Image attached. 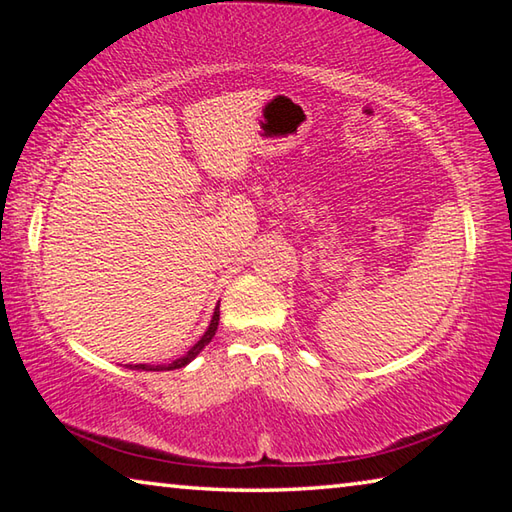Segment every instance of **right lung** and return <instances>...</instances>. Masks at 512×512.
<instances>
[{
    "mask_svg": "<svg viewBox=\"0 0 512 512\" xmlns=\"http://www.w3.org/2000/svg\"><path fill=\"white\" fill-rule=\"evenodd\" d=\"M216 327H219V307L214 309V316H212V323H210V327H207V332L201 336V341H198L192 350H189L187 354H183V357L180 359H176V361H171V363H167V366H146V363H137V366H128V368H133V370H176V368H183V366H187L189 361H192L198 352H201L207 343L212 341V336L216 334Z\"/></svg>",
    "mask_w": 512,
    "mask_h": 512,
    "instance_id": "add662e5",
    "label": "right lung"
}]
</instances>
